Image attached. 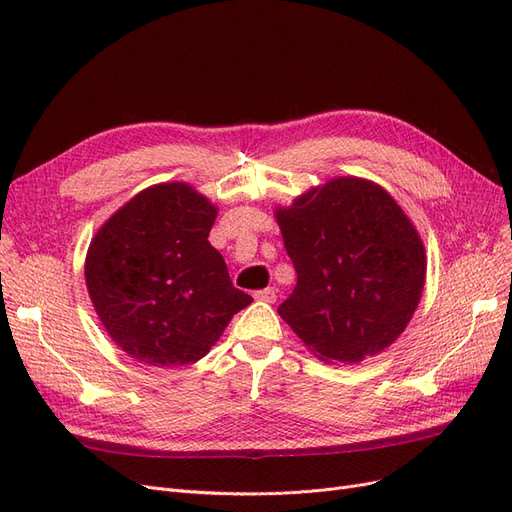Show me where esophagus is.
Wrapping results in <instances>:
<instances>
[{"mask_svg": "<svg viewBox=\"0 0 512 512\" xmlns=\"http://www.w3.org/2000/svg\"><path fill=\"white\" fill-rule=\"evenodd\" d=\"M254 299L256 301H265V303H275L277 292H275V288H262V290L254 292Z\"/></svg>", "mask_w": 512, "mask_h": 512, "instance_id": "34e87169", "label": "esophagus"}]
</instances>
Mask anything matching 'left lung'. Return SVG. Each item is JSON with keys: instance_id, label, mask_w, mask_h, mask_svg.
Returning <instances> with one entry per match:
<instances>
[{"instance_id": "left-lung-1", "label": "left lung", "mask_w": 512, "mask_h": 512, "mask_svg": "<svg viewBox=\"0 0 512 512\" xmlns=\"http://www.w3.org/2000/svg\"><path fill=\"white\" fill-rule=\"evenodd\" d=\"M297 286L277 307L322 361L361 363L404 333L425 286V247L395 198L337 177L275 211Z\"/></svg>"}]
</instances>
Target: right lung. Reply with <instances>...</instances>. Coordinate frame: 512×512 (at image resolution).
<instances>
[{
    "label": "right lung",
    "mask_w": 512,
    "mask_h": 512,
    "mask_svg": "<svg viewBox=\"0 0 512 512\" xmlns=\"http://www.w3.org/2000/svg\"><path fill=\"white\" fill-rule=\"evenodd\" d=\"M215 218L218 209L192 185L160 183L128 200L91 241V303L113 342L138 363H196L252 303L209 243Z\"/></svg>",
    "instance_id": "add662e5"
}]
</instances>
